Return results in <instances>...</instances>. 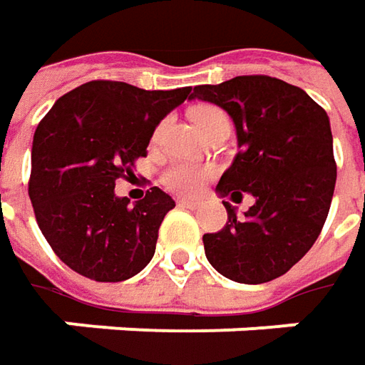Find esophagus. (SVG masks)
<instances>
[{
  "label": "esophagus",
  "mask_w": 365,
  "mask_h": 365,
  "mask_svg": "<svg viewBox=\"0 0 365 365\" xmlns=\"http://www.w3.org/2000/svg\"><path fill=\"white\" fill-rule=\"evenodd\" d=\"M176 203H178V207H185V209H197V207H199L197 201H189V199H180V201H176Z\"/></svg>",
  "instance_id": "34e87169"
}]
</instances>
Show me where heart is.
I'll use <instances>...</instances> for the list:
<instances>
[{
    "instance_id": "1",
    "label": "heart",
    "mask_w": 365,
    "mask_h": 365,
    "mask_svg": "<svg viewBox=\"0 0 365 365\" xmlns=\"http://www.w3.org/2000/svg\"><path fill=\"white\" fill-rule=\"evenodd\" d=\"M195 123L199 125V130L207 133L209 130H213L217 123L221 121H230V118L219 109V107H201L192 113ZM162 133V125L156 128L154 138H158ZM211 176L209 168L203 166H197V164H190V162L176 160L173 164H168L162 173V185L168 190H173L176 195H197L199 190L203 189L207 178Z\"/></svg>"
}]
</instances>
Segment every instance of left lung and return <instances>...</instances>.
Here are the masks:
<instances>
[{"label":"left lung","mask_w":365,"mask_h":365,"mask_svg":"<svg viewBox=\"0 0 365 365\" xmlns=\"http://www.w3.org/2000/svg\"><path fill=\"white\" fill-rule=\"evenodd\" d=\"M190 99L223 107L237 130L242 150L217 192L256 199L244 217L223 201L227 223L205 233V256L230 280L270 282L313 247L325 225L337 178L329 118L301 87L268 75L199 85Z\"/></svg>","instance_id":"8db88e82"}]
</instances>
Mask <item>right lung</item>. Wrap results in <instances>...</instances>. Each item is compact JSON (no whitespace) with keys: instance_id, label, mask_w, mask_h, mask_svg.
I'll return each instance as SVG.
<instances>
[{"instance_id":"add662e5","label":"right lung","mask_w":365,"mask_h":365,"mask_svg":"<svg viewBox=\"0 0 365 365\" xmlns=\"http://www.w3.org/2000/svg\"><path fill=\"white\" fill-rule=\"evenodd\" d=\"M190 97V87L146 91L121 81H89L63 95L32 142L28 195L52 252L85 278L121 282L154 256L170 195L150 187L138 203L115 197L133 176L160 120Z\"/></svg>"}]
</instances>
